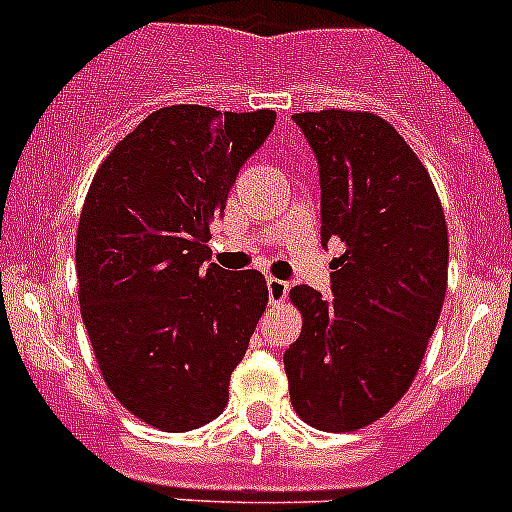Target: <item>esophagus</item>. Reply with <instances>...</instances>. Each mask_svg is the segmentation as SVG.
<instances>
[{
  "mask_svg": "<svg viewBox=\"0 0 512 512\" xmlns=\"http://www.w3.org/2000/svg\"><path fill=\"white\" fill-rule=\"evenodd\" d=\"M267 292H270V302L277 304L287 297L289 285L285 280H277V277H267Z\"/></svg>",
  "mask_w": 512,
  "mask_h": 512,
  "instance_id": "obj_1",
  "label": "esophagus"
}]
</instances>
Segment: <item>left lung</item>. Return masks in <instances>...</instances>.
<instances>
[{"label": "left lung", "mask_w": 512, "mask_h": 512, "mask_svg": "<svg viewBox=\"0 0 512 512\" xmlns=\"http://www.w3.org/2000/svg\"><path fill=\"white\" fill-rule=\"evenodd\" d=\"M319 163L322 245L337 237L332 294L289 292L302 332L285 352L289 399L309 426L356 431L409 391L448 280V230L431 175L376 113H297Z\"/></svg>", "instance_id": "obj_1"}]
</instances>
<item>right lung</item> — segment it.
<instances>
[{"label":"right lung","mask_w":512,"mask_h":512,"mask_svg":"<svg viewBox=\"0 0 512 512\" xmlns=\"http://www.w3.org/2000/svg\"><path fill=\"white\" fill-rule=\"evenodd\" d=\"M275 111H153L96 170L76 232L79 302L111 394L160 431L213 421L267 307L257 270L210 260V223Z\"/></svg>","instance_id":"add662e5"}]
</instances>
